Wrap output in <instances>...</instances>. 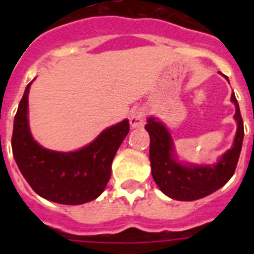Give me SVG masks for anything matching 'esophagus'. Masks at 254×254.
<instances>
[{"instance_id":"obj_1","label":"esophagus","mask_w":254,"mask_h":254,"mask_svg":"<svg viewBox=\"0 0 254 254\" xmlns=\"http://www.w3.org/2000/svg\"><path fill=\"white\" fill-rule=\"evenodd\" d=\"M129 120H130V125L133 127H143V124L146 121V111L143 108H135L131 111Z\"/></svg>"}]
</instances>
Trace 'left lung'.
Wrapping results in <instances>:
<instances>
[{"label":"left lung","mask_w":254,"mask_h":254,"mask_svg":"<svg viewBox=\"0 0 254 254\" xmlns=\"http://www.w3.org/2000/svg\"><path fill=\"white\" fill-rule=\"evenodd\" d=\"M236 107L235 120L237 131L232 149H229L219 159V162L209 166L199 165H182L175 158V151L171 135L162 123L150 117L145 129L150 134L151 174L161 191L175 200L191 201L201 199L227 183L232 178L240 157L243 139H244V124L241 119L240 108L235 97H231Z\"/></svg>","instance_id":"left-lung-1"}]
</instances>
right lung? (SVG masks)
I'll use <instances>...</instances> for the list:
<instances>
[{
    "instance_id": "add662e5",
    "label": "right lung",
    "mask_w": 254,
    "mask_h": 254,
    "mask_svg": "<svg viewBox=\"0 0 254 254\" xmlns=\"http://www.w3.org/2000/svg\"><path fill=\"white\" fill-rule=\"evenodd\" d=\"M30 83L14 117L11 147L19 171L30 187L47 200L76 205L100 196L111 178L112 161L129 133L124 120L108 127L97 138L77 151L47 150L34 141L27 120Z\"/></svg>"
}]
</instances>
